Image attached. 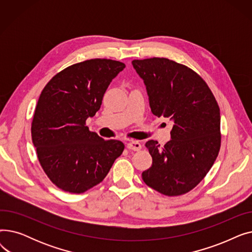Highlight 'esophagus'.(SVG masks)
Segmentation results:
<instances>
[{"label": "esophagus", "instance_id": "obj_1", "mask_svg": "<svg viewBox=\"0 0 252 252\" xmlns=\"http://www.w3.org/2000/svg\"><path fill=\"white\" fill-rule=\"evenodd\" d=\"M126 147L128 150H133V151H140L142 149V145L137 142V141H133L129 142L126 144Z\"/></svg>", "mask_w": 252, "mask_h": 252}]
</instances>
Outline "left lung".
Masks as SVG:
<instances>
[{
	"label": "left lung",
	"mask_w": 252,
	"mask_h": 252,
	"mask_svg": "<svg viewBox=\"0 0 252 252\" xmlns=\"http://www.w3.org/2000/svg\"><path fill=\"white\" fill-rule=\"evenodd\" d=\"M146 85L151 111L175 123L164 146H145L152 166L142 173L147 186L165 196L194 189L214 165L220 148L219 104L204 79L188 66L167 58L133 60Z\"/></svg>",
	"instance_id": "left-lung-1"
}]
</instances>
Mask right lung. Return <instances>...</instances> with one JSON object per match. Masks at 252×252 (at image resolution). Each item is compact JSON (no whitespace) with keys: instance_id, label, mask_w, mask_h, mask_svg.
Listing matches in <instances>:
<instances>
[{"instance_id":"obj_1","label":"right lung","mask_w":252,"mask_h":252,"mask_svg":"<svg viewBox=\"0 0 252 252\" xmlns=\"http://www.w3.org/2000/svg\"><path fill=\"white\" fill-rule=\"evenodd\" d=\"M126 67L111 59H90L53 76L38 98L32 138L39 164L59 189L81 194L107 176L125 145L104 140L86 126L100 109L112 79Z\"/></svg>"}]
</instances>
